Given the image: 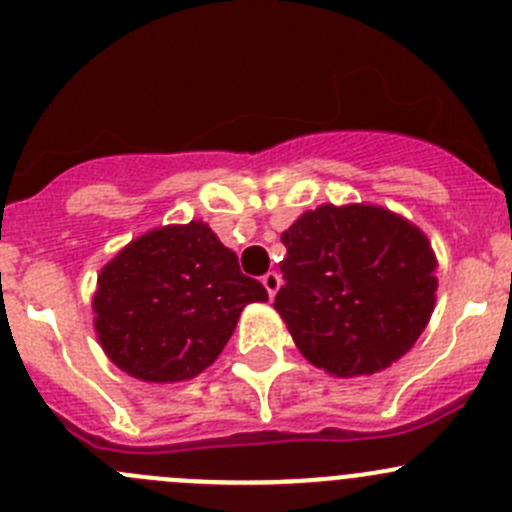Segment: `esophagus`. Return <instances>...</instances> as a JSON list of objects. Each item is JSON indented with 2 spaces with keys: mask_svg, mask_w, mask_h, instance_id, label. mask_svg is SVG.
Here are the masks:
<instances>
[{
  "mask_svg": "<svg viewBox=\"0 0 512 512\" xmlns=\"http://www.w3.org/2000/svg\"><path fill=\"white\" fill-rule=\"evenodd\" d=\"M262 285H265L267 294H270V297H275L277 289H280V285H282V277L277 275V272H267V275L262 277Z\"/></svg>",
  "mask_w": 512,
  "mask_h": 512,
  "instance_id": "esophagus-1",
  "label": "esophagus"
}]
</instances>
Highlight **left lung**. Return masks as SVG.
I'll use <instances>...</instances> for the list:
<instances>
[{"mask_svg": "<svg viewBox=\"0 0 512 512\" xmlns=\"http://www.w3.org/2000/svg\"><path fill=\"white\" fill-rule=\"evenodd\" d=\"M282 242L275 309L304 359L349 379L414 347L438 287L436 255L416 225L376 205H319Z\"/></svg>", "mask_w": 512, "mask_h": 512, "instance_id": "1", "label": "left lung"}]
</instances>
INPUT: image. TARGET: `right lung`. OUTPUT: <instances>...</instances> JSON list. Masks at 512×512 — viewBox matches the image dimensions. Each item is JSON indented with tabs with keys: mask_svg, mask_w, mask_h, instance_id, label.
I'll use <instances>...</instances> for the list:
<instances>
[{
	"mask_svg": "<svg viewBox=\"0 0 512 512\" xmlns=\"http://www.w3.org/2000/svg\"><path fill=\"white\" fill-rule=\"evenodd\" d=\"M267 289L208 225H168L136 237L98 275L94 327L126 374L173 384L208 369L250 302Z\"/></svg>",
	"mask_w": 512,
	"mask_h": 512,
	"instance_id": "add662e5",
	"label": "right lung"
}]
</instances>
